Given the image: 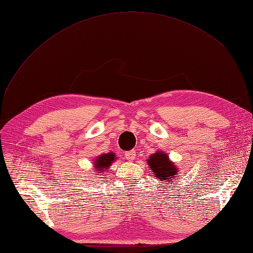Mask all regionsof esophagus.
Returning <instances> with one entry per match:
<instances>
[{"label": "esophagus", "instance_id": "esophagus-1", "mask_svg": "<svg viewBox=\"0 0 253 253\" xmlns=\"http://www.w3.org/2000/svg\"><path fill=\"white\" fill-rule=\"evenodd\" d=\"M136 157V152L133 150V151H128L126 153V158L128 160V162H133V160L135 159Z\"/></svg>", "mask_w": 253, "mask_h": 253}]
</instances>
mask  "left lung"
<instances>
[{
  "mask_svg": "<svg viewBox=\"0 0 253 253\" xmlns=\"http://www.w3.org/2000/svg\"><path fill=\"white\" fill-rule=\"evenodd\" d=\"M147 163L155 177L162 181H172L181 178L178 175V169L169 159L167 153L158 151L150 156Z\"/></svg>",
  "mask_w": 253,
  "mask_h": 253,
  "instance_id": "obj_1",
  "label": "left lung"
}]
</instances>
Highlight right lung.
Masks as SVG:
<instances>
[{"mask_svg":"<svg viewBox=\"0 0 253 253\" xmlns=\"http://www.w3.org/2000/svg\"><path fill=\"white\" fill-rule=\"evenodd\" d=\"M114 160H116V155H115V153L113 152L98 156L94 163L96 171H98V173H101L105 170H108L110 166L114 163Z\"/></svg>","mask_w":253,"mask_h":253,"instance_id":"right-lung-1","label":"right lung"}]
</instances>
